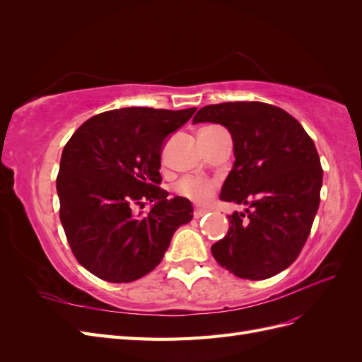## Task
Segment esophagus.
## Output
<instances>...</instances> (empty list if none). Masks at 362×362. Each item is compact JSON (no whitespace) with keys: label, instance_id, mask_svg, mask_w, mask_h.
Wrapping results in <instances>:
<instances>
[{"label":"esophagus","instance_id":"esophagus-1","mask_svg":"<svg viewBox=\"0 0 362 362\" xmlns=\"http://www.w3.org/2000/svg\"><path fill=\"white\" fill-rule=\"evenodd\" d=\"M208 211L206 210H202V208H196L194 210V213H193V216H194V218H201L202 216H205Z\"/></svg>","mask_w":362,"mask_h":362}]
</instances>
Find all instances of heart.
<instances>
[{
    "label": "heart",
    "instance_id": "1",
    "mask_svg": "<svg viewBox=\"0 0 362 362\" xmlns=\"http://www.w3.org/2000/svg\"><path fill=\"white\" fill-rule=\"evenodd\" d=\"M175 192L196 204H206L216 193V184L201 178H184L175 185Z\"/></svg>",
    "mask_w": 362,
    "mask_h": 362
}]
</instances>
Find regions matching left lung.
<instances>
[{
    "label": "left lung",
    "instance_id": "1",
    "mask_svg": "<svg viewBox=\"0 0 362 362\" xmlns=\"http://www.w3.org/2000/svg\"><path fill=\"white\" fill-rule=\"evenodd\" d=\"M193 122L225 125L235 163L221 199L246 205L228 216V234L211 246L235 276L261 281L299 257L320 204L323 169L313 139L291 115L266 103L205 105Z\"/></svg>",
    "mask_w": 362,
    "mask_h": 362
}]
</instances>
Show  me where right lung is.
<instances>
[{"label":"right lung","mask_w":362,"mask_h":362,"mask_svg":"<svg viewBox=\"0 0 362 362\" xmlns=\"http://www.w3.org/2000/svg\"><path fill=\"white\" fill-rule=\"evenodd\" d=\"M196 108L128 107L90 117L63 149L60 221L74 257L95 276L131 282L154 270L192 202L160 187L161 145ZM155 204L145 216L136 207Z\"/></svg>","instance_id":"add662e5"}]
</instances>
